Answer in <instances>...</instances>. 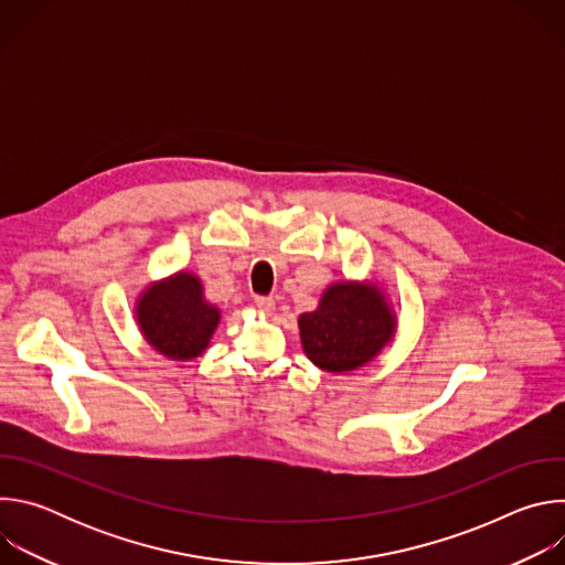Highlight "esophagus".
Masks as SVG:
<instances>
[{
    "label": "esophagus",
    "mask_w": 565,
    "mask_h": 565,
    "mask_svg": "<svg viewBox=\"0 0 565 565\" xmlns=\"http://www.w3.org/2000/svg\"><path fill=\"white\" fill-rule=\"evenodd\" d=\"M257 308L262 312H273L275 310V299L273 297H257Z\"/></svg>",
    "instance_id": "1"
}]
</instances>
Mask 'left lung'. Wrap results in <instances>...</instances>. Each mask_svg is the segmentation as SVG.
I'll return each mask as SVG.
<instances>
[{"mask_svg":"<svg viewBox=\"0 0 565 565\" xmlns=\"http://www.w3.org/2000/svg\"><path fill=\"white\" fill-rule=\"evenodd\" d=\"M393 331L395 319L382 292L353 281L331 286L317 310L299 317L308 360L329 373H347L371 362Z\"/></svg>","mask_w":565,"mask_h":565,"instance_id":"obj_1","label":"left lung"}]
</instances>
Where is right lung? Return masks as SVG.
<instances>
[{
	"instance_id": "right-lung-1",
	"label": "right lung",
	"mask_w": 565,
	"mask_h": 565,
	"mask_svg": "<svg viewBox=\"0 0 565 565\" xmlns=\"http://www.w3.org/2000/svg\"><path fill=\"white\" fill-rule=\"evenodd\" d=\"M136 317L145 340L158 353L172 360H192L207 349L221 312L203 299L199 277L179 273L142 292Z\"/></svg>"
}]
</instances>
